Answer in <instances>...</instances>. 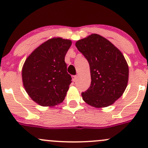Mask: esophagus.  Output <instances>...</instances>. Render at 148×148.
I'll use <instances>...</instances> for the list:
<instances>
[{
    "label": "esophagus",
    "instance_id": "34e87169",
    "mask_svg": "<svg viewBox=\"0 0 148 148\" xmlns=\"http://www.w3.org/2000/svg\"><path fill=\"white\" fill-rule=\"evenodd\" d=\"M72 80L74 82H76V80H77V76H72Z\"/></svg>",
    "mask_w": 148,
    "mask_h": 148
}]
</instances>
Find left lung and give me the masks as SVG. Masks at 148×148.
I'll return each mask as SVG.
<instances>
[{"label":"left lung","mask_w":148,"mask_h":148,"mask_svg":"<svg viewBox=\"0 0 148 148\" xmlns=\"http://www.w3.org/2000/svg\"><path fill=\"white\" fill-rule=\"evenodd\" d=\"M75 45L90 69V86L81 93L84 101L95 108L112 105L123 95L128 84L129 67L123 54L98 34L78 40Z\"/></svg>","instance_id":"8db88e82"}]
</instances>
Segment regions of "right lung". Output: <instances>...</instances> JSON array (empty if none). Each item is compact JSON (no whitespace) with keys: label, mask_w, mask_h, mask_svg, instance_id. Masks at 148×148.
I'll use <instances>...</instances> for the list:
<instances>
[{"label":"right lung","mask_w":148,"mask_h":148,"mask_svg":"<svg viewBox=\"0 0 148 148\" xmlns=\"http://www.w3.org/2000/svg\"><path fill=\"white\" fill-rule=\"evenodd\" d=\"M70 40L49 39L26 58L22 67L23 87L35 102L42 106H54L64 99L72 77L67 72L66 53Z\"/></svg>","instance_id":"right-lung-1"}]
</instances>
